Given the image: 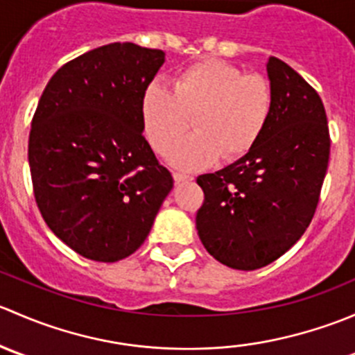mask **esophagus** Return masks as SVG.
Returning a JSON list of instances; mask_svg holds the SVG:
<instances>
[{"label":"esophagus","mask_w":355,"mask_h":355,"mask_svg":"<svg viewBox=\"0 0 355 355\" xmlns=\"http://www.w3.org/2000/svg\"><path fill=\"white\" fill-rule=\"evenodd\" d=\"M173 180L177 182V184H180V182H187V180H192V177H191V175L178 173V171H175V173H173Z\"/></svg>","instance_id":"esophagus-1"}]
</instances>
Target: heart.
Returning a JSON list of instances; mask_svg holds the SVG:
<instances>
[{"mask_svg":"<svg viewBox=\"0 0 355 355\" xmlns=\"http://www.w3.org/2000/svg\"><path fill=\"white\" fill-rule=\"evenodd\" d=\"M141 111L146 137L159 155L184 139L194 118L198 132L170 155L175 166L194 170L218 155L239 159L259 142L273 111V89L261 75L209 58L178 71L173 89L149 85Z\"/></svg>","mask_w":355,"mask_h":355,"instance_id":"obj_1","label":"heart"}]
</instances>
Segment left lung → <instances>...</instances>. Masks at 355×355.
<instances>
[{
    "label": "left lung",
    "mask_w": 355,
    "mask_h": 355,
    "mask_svg": "<svg viewBox=\"0 0 355 355\" xmlns=\"http://www.w3.org/2000/svg\"><path fill=\"white\" fill-rule=\"evenodd\" d=\"M273 111L259 142L227 168L199 175L196 228L207 252L234 270H257L302 237L330 159L320 94L282 60L266 63Z\"/></svg>",
    "instance_id": "left-lung-1"
}]
</instances>
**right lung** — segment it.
<instances>
[{
  "label": "right lung",
  "mask_w": 355,
  "mask_h": 355,
  "mask_svg": "<svg viewBox=\"0 0 355 355\" xmlns=\"http://www.w3.org/2000/svg\"><path fill=\"white\" fill-rule=\"evenodd\" d=\"M163 63L161 49L111 42L65 63L39 99L28 135L35 202L87 259L134 254L173 189L142 135V96Z\"/></svg>",
  "instance_id": "add662e5"
}]
</instances>
